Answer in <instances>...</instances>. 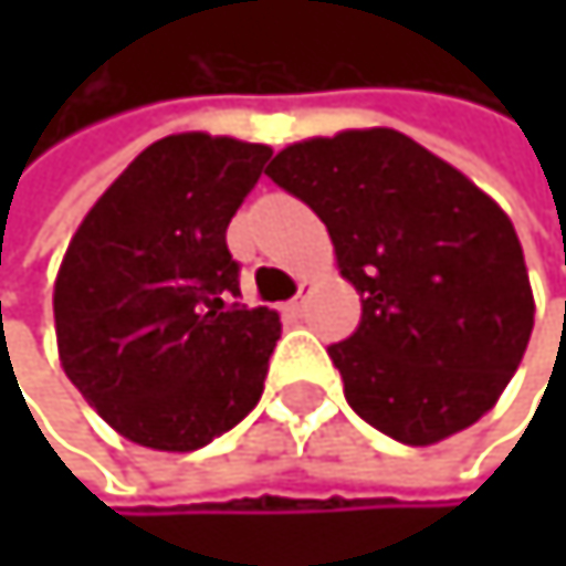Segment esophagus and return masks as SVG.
<instances>
[{
	"mask_svg": "<svg viewBox=\"0 0 566 566\" xmlns=\"http://www.w3.org/2000/svg\"><path fill=\"white\" fill-rule=\"evenodd\" d=\"M302 308H305V285H302V289H298V295L285 305V312H289V315H302Z\"/></svg>",
	"mask_w": 566,
	"mask_h": 566,
	"instance_id": "obj_1",
	"label": "esophagus"
}]
</instances>
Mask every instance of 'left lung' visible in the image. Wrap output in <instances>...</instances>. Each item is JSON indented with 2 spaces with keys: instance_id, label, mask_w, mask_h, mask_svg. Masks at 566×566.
Masks as SVG:
<instances>
[{
  "instance_id": "1",
  "label": "left lung",
  "mask_w": 566,
  "mask_h": 566,
  "mask_svg": "<svg viewBox=\"0 0 566 566\" xmlns=\"http://www.w3.org/2000/svg\"><path fill=\"white\" fill-rule=\"evenodd\" d=\"M268 176L318 213L363 298L356 333L329 346L349 407L403 444L475 424L533 333L510 217L394 128L289 145Z\"/></svg>"
}]
</instances>
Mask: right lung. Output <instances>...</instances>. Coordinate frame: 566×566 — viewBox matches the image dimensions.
Returning a JSON list of instances; mask_svg holds the SVG:
<instances>
[{"label":"right lung","instance_id":"right-lung-1","mask_svg":"<svg viewBox=\"0 0 566 566\" xmlns=\"http://www.w3.org/2000/svg\"><path fill=\"white\" fill-rule=\"evenodd\" d=\"M268 159L203 132L159 138L74 233L53 285L60 363L128 441L197 451L261 400L281 322L230 302L227 227Z\"/></svg>","mask_w":566,"mask_h":566}]
</instances>
